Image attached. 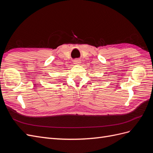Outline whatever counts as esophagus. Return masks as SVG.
Masks as SVG:
<instances>
[{
	"label": "esophagus",
	"instance_id": "obj_1",
	"mask_svg": "<svg viewBox=\"0 0 153 153\" xmlns=\"http://www.w3.org/2000/svg\"><path fill=\"white\" fill-rule=\"evenodd\" d=\"M73 62H74V64H79L81 62V61H80V59H76L74 60Z\"/></svg>",
	"mask_w": 153,
	"mask_h": 153
}]
</instances>
